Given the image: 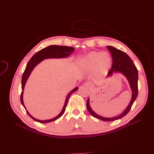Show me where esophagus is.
<instances>
[{"label":"esophagus","mask_w":154,"mask_h":154,"mask_svg":"<svg viewBox=\"0 0 154 154\" xmlns=\"http://www.w3.org/2000/svg\"><path fill=\"white\" fill-rule=\"evenodd\" d=\"M84 85L85 86V87H87V88H90V87H91V85L90 84V83H88V82H85V83L84 84Z\"/></svg>","instance_id":"obj_1"}]
</instances>
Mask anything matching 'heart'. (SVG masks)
Returning a JSON list of instances; mask_svg holds the SVG:
<instances>
[{"label": "heart", "mask_w": 154, "mask_h": 154, "mask_svg": "<svg viewBox=\"0 0 154 154\" xmlns=\"http://www.w3.org/2000/svg\"><path fill=\"white\" fill-rule=\"evenodd\" d=\"M112 64V57L108 52L92 51L87 54L80 62V67L86 72L96 69L99 75L106 74Z\"/></svg>", "instance_id": "1"}]
</instances>
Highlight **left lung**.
Segmentation results:
<instances>
[{
	"instance_id": "obj_1",
	"label": "left lung",
	"mask_w": 154,
	"mask_h": 154,
	"mask_svg": "<svg viewBox=\"0 0 154 154\" xmlns=\"http://www.w3.org/2000/svg\"><path fill=\"white\" fill-rule=\"evenodd\" d=\"M107 48L112 54V65L111 69L108 73V76H112L113 74L116 72H120L125 75L132 89V94L131 100L122 114L117 117L110 118L103 117L95 113L90 107L89 99H88L86 106L87 110L93 117L99 119L103 121H114L122 118L127 115L128 112L130 111L134 101L137 98V95H138V71H137V67L133 63V61L130 57L124 52L112 46H107Z\"/></svg>"
}]
</instances>
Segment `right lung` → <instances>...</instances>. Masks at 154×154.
Listing matches in <instances>:
<instances>
[{"label":"right lung","instance_id":"right-lung-1","mask_svg":"<svg viewBox=\"0 0 154 154\" xmlns=\"http://www.w3.org/2000/svg\"><path fill=\"white\" fill-rule=\"evenodd\" d=\"M75 50V48L74 47H67V46H61V45H50L44 48H42V50H40V51L37 52L35 54H34L33 56L32 57V58L30 59L29 62L27 63L26 68L24 70V72L23 74L22 77V92L20 95V102L22 104V106L23 107L26 109L25 106L23 104V89H24V87H25L26 83L27 82V80L30 74V73L33 70L34 67L37 66V64H38L40 62L42 61L44 59H51V58H65L69 56ZM78 89V87H75L74 88L71 92L69 93V94L67 95V97L66 99V101H65V103L61 111L60 114L54 118L50 119V120H40L36 119L35 118L32 117L28 111L26 112L28 114V115L33 120L37 121V122H38L40 123H47V122H52V121H55L57 119H58L60 118L63 114L65 112V110H66V107L67 106V104L68 102V100L70 97V96L71 94H72L75 91H77Z\"/></svg>","mask_w":154,"mask_h":154}]
</instances>
